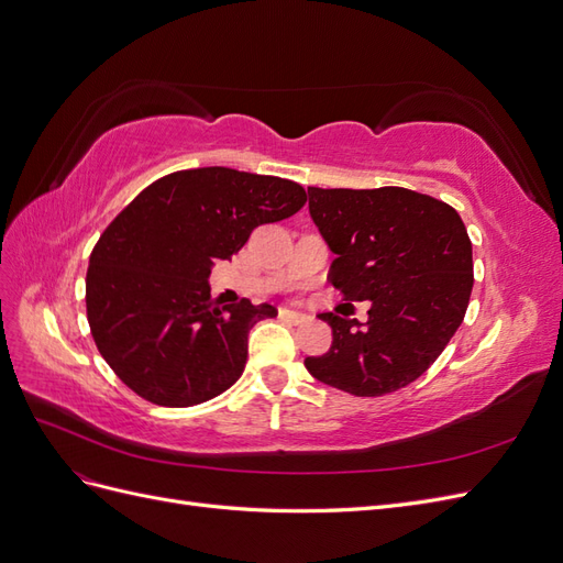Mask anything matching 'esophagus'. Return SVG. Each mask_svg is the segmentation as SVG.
I'll return each mask as SVG.
<instances>
[{"label": "esophagus", "mask_w": 563, "mask_h": 563, "mask_svg": "<svg viewBox=\"0 0 563 563\" xmlns=\"http://www.w3.org/2000/svg\"><path fill=\"white\" fill-rule=\"evenodd\" d=\"M279 319L286 323H302L308 317H305L302 312H294V310H279Z\"/></svg>", "instance_id": "esophagus-1"}]
</instances>
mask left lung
<instances>
[{"instance_id": "1", "label": "left lung", "mask_w": 563, "mask_h": 563, "mask_svg": "<svg viewBox=\"0 0 563 563\" xmlns=\"http://www.w3.org/2000/svg\"><path fill=\"white\" fill-rule=\"evenodd\" d=\"M310 216L335 253L329 282L345 300H371L368 321L319 314L331 350L305 368L354 397H383L418 380L465 319L472 242L449 203L406 187H308Z\"/></svg>"}]
</instances>
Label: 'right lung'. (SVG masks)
<instances>
[{"mask_svg": "<svg viewBox=\"0 0 563 563\" xmlns=\"http://www.w3.org/2000/svg\"><path fill=\"white\" fill-rule=\"evenodd\" d=\"M302 185L225 166L168 174L100 234L87 272V317L98 352L135 395L185 408L232 387L249 331L277 317L242 298L220 308L207 284L251 232L298 213Z\"/></svg>", "mask_w": 563, "mask_h": 563, "instance_id": "obj_1", "label": "right lung"}]
</instances>
